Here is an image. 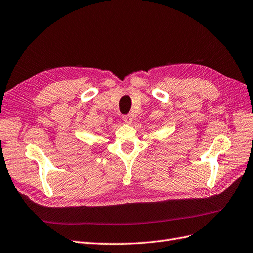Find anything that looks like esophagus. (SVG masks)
Listing matches in <instances>:
<instances>
[{"mask_svg": "<svg viewBox=\"0 0 253 253\" xmlns=\"http://www.w3.org/2000/svg\"><path fill=\"white\" fill-rule=\"evenodd\" d=\"M123 121H124L125 123H127V124H130V123L132 122V118L130 114H125L123 115Z\"/></svg>", "mask_w": 253, "mask_h": 253, "instance_id": "obj_1", "label": "esophagus"}]
</instances>
